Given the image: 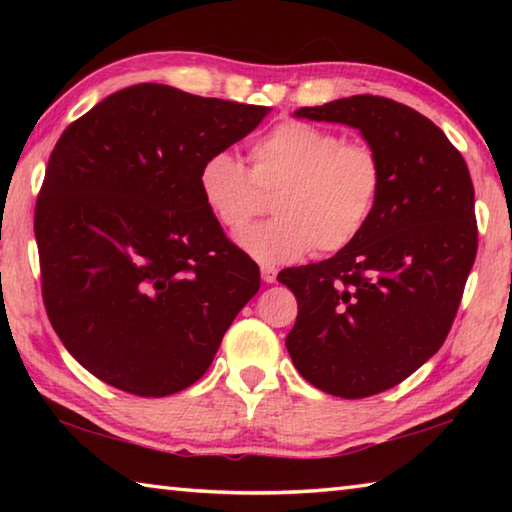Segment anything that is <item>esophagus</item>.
<instances>
[{
  "label": "esophagus",
  "instance_id": "1",
  "mask_svg": "<svg viewBox=\"0 0 512 512\" xmlns=\"http://www.w3.org/2000/svg\"><path fill=\"white\" fill-rule=\"evenodd\" d=\"M262 280H264L266 284H273V282L277 280V266L264 264V266H262Z\"/></svg>",
  "mask_w": 512,
  "mask_h": 512
}]
</instances>
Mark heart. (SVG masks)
Returning a JSON list of instances; mask_svg holds the SVG:
<instances>
[{
    "mask_svg": "<svg viewBox=\"0 0 512 512\" xmlns=\"http://www.w3.org/2000/svg\"><path fill=\"white\" fill-rule=\"evenodd\" d=\"M250 169L228 151L207 155L198 192L207 212L239 230L275 194V219L250 225L239 246L264 264L341 253L368 228L377 210L384 167L375 146L343 142L339 133L289 119L250 146Z\"/></svg>",
    "mask_w": 512,
    "mask_h": 512,
    "instance_id": "b5f03b06",
    "label": "heart"
}]
</instances>
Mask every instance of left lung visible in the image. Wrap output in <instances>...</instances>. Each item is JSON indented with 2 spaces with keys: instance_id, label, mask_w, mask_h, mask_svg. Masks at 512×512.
I'll use <instances>...</instances> for the list:
<instances>
[{
  "instance_id": "left-lung-1",
  "label": "left lung",
  "mask_w": 512,
  "mask_h": 512,
  "mask_svg": "<svg viewBox=\"0 0 512 512\" xmlns=\"http://www.w3.org/2000/svg\"><path fill=\"white\" fill-rule=\"evenodd\" d=\"M296 117L359 128L384 167L363 235L277 275L298 300L293 366L320 391L361 400L400 384L445 343L479 246L474 185L447 135L404 103L357 94Z\"/></svg>"
}]
</instances>
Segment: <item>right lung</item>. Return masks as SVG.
Listing matches in <instances>:
<instances>
[{"mask_svg":"<svg viewBox=\"0 0 512 512\" xmlns=\"http://www.w3.org/2000/svg\"><path fill=\"white\" fill-rule=\"evenodd\" d=\"M266 112L140 83L60 135L33 221L42 300L94 377L164 397L210 368L259 268L207 212L198 171Z\"/></svg>","mask_w":512,"mask_h":512,"instance_id":"obj_1","label":"right lung"}]
</instances>
